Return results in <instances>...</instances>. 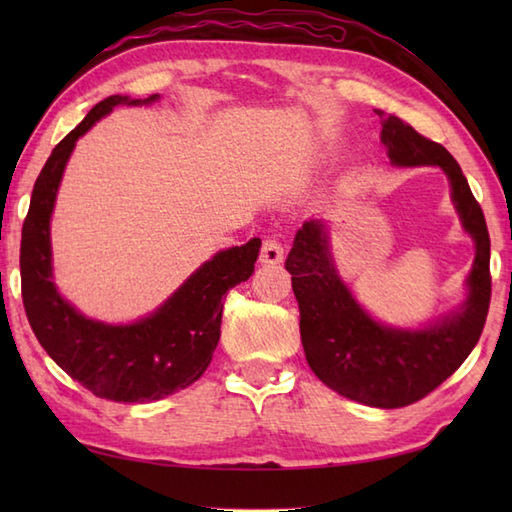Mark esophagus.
I'll return each instance as SVG.
<instances>
[{
    "label": "esophagus",
    "mask_w": 512,
    "mask_h": 512,
    "mask_svg": "<svg viewBox=\"0 0 512 512\" xmlns=\"http://www.w3.org/2000/svg\"><path fill=\"white\" fill-rule=\"evenodd\" d=\"M284 259V246L277 237H266L262 244V255H259V262L262 264H279Z\"/></svg>",
    "instance_id": "34e87169"
}]
</instances>
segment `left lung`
Listing matches in <instances>:
<instances>
[{"label": "left lung", "mask_w": 512, "mask_h": 512, "mask_svg": "<svg viewBox=\"0 0 512 512\" xmlns=\"http://www.w3.org/2000/svg\"><path fill=\"white\" fill-rule=\"evenodd\" d=\"M380 116V140L394 165H438L447 173L462 224L475 239L469 299L438 325L424 330H394L378 325L358 306L336 275L321 222L303 224L286 259L299 303L301 343L308 365L325 385L369 407L398 409L422 400L440 387L484 330L491 303V237L480 202L447 149L418 134L398 116Z\"/></svg>", "instance_id": "obj_1"}]
</instances>
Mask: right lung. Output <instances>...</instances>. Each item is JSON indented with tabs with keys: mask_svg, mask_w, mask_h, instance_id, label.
Listing matches in <instances>:
<instances>
[{
	"mask_svg": "<svg viewBox=\"0 0 512 512\" xmlns=\"http://www.w3.org/2000/svg\"><path fill=\"white\" fill-rule=\"evenodd\" d=\"M156 99L158 94L145 101L114 94L96 103L83 123L52 149L32 189L21 228V299L32 332L65 374L94 396L114 402L160 400L204 374L220 341L224 295L253 275L262 246V239L255 237L244 246L217 253L158 312L132 325L85 319L59 297L50 279V215L74 143L114 105Z\"/></svg>",
	"mask_w": 512,
	"mask_h": 512,
	"instance_id": "obj_1",
	"label": "right lung"
}]
</instances>
